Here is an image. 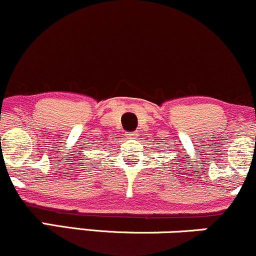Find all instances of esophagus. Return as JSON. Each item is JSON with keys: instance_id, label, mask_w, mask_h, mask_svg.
Segmentation results:
<instances>
[{"instance_id": "34e87169", "label": "esophagus", "mask_w": 256, "mask_h": 256, "mask_svg": "<svg viewBox=\"0 0 256 256\" xmlns=\"http://www.w3.org/2000/svg\"><path fill=\"white\" fill-rule=\"evenodd\" d=\"M126 135H127L128 139H135V138L138 136V133H135V132H132V133H127Z\"/></svg>"}]
</instances>
